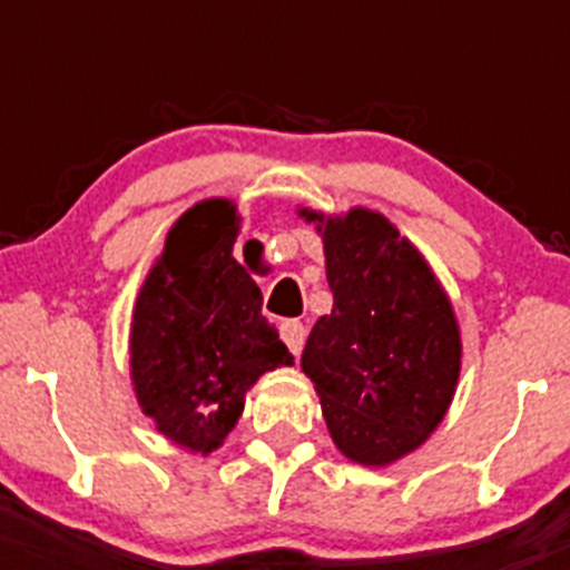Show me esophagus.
<instances>
[{"label":"esophagus","mask_w":570,"mask_h":570,"mask_svg":"<svg viewBox=\"0 0 570 570\" xmlns=\"http://www.w3.org/2000/svg\"><path fill=\"white\" fill-rule=\"evenodd\" d=\"M281 338H284L286 347L292 350V355H301L303 344H306V325L297 320L281 322Z\"/></svg>","instance_id":"esophagus-1"}]
</instances>
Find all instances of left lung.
<instances>
[{
  "label": "left lung",
  "mask_w": 570,
  "mask_h": 570,
  "mask_svg": "<svg viewBox=\"0 0 570 570\" xmlns=\"http://www.w3.org/2000/svg\"><path fill=\"white\" fill-rule=\"evenodd\" d=\"M297 215L322 237L333 292L301 370L317 389L336 450L361 465H392L450 411L463 355L455 308L428 258L381 212Z\"/></svg>",
  "instance_id": "left-lung-1"
}]
</instances>
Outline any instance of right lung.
Returning <instances> with one entry per match:
<instances>
[{
	"label": "right lung",
	"mask_w": 570,
	"mask_h": 570,
	"mask_svg": "<svg viewBox=\"0 0 570 570\" xmlns=\"http://www.w3.org/2000/svg\"><path fill=\"white\" fill-rule=\"evenodd\" d=\"M239 226L228 198L184 212L131 312V389L157 433L189 455L220 450L253 383L295 364L262 317V289L234 258Z\"/></svg>",
	"instance_id": "right-lung-1"
}]
</instances>
